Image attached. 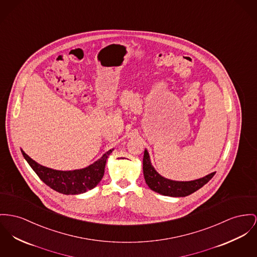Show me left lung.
Returning a JSON list of instances; mask_svg holds the SVG:
<instances>
[{
	"mask_svg": "<svg viewBox=\"0 0 257 257\" xmlns=\"http://www.w3.org/2000/svg\"><path fill=\"white\" fill-rule=\"evenodd\" d=\"M143 174L149 188L155 192L170 197H186L206 184L215 174L211 172L205 177L192 181H174L160 175L151 164L150 156L145 149L143 156Z\"/></svg>",
	"mask_w": 257,
	"mask_h": 257,
	"instance_id": "left-lung-1",
	"label": "left lung"
}]
</instances>
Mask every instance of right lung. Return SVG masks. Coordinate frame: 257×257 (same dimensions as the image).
<instances>
[{
  "instance_id": "1",
  "label": "right lung",
  "mask_w": 257,
  "mask_h": 257,
  "mask_svg": "<svg viewBox=\"0 0 257 257\" xmlns=\"http://www.w3.org/2000/svg\"><path fill=\"white\" fill-rule=\"evenodd\" d=\"M114 149L109 150L92 165L82 170L56 171L46 168L36 163L29 156L21 150L23 157L37 173L40 179L48 186L58 193L65 195H78L94 188L102 179L105 165L108 156Z\"/></svg>"
}]
</instances>
